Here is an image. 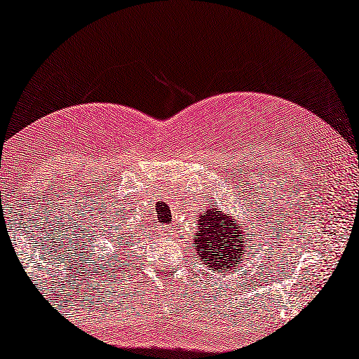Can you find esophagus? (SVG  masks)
I'll use <instances>...</instances> for the list:
<instances>
[{
  "mask_svg": "<svg viewBox=\"0 0 359 359\" xmlns=\"http://www.w3.org/2000/svg\"><path fill=\"white\" fill-rule=\"evenodd\" d=\"M165 230H170V227H165Z\"/></svg>",
  "mask_w": 359,
  "mask_h": 359,
  "instance_id": "1",
  "label": "esophagus"
}]
</instances>
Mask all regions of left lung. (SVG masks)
Segmentation results:
<instances>
[{
  "mask_svg": "<svg viewBox=\"0 0 359 359\" xmlns=\"http://www.w3.org/2000/svg\"><path fill=\"white\" fill-rule=\"evenodd\" d=\"M198 233L193 235L198 258L224 278L238 268V259L247 252L245 220H237L232 212H224L217 205L205 209L198 217Z\"/></svg>",
  "mask_w": 359,
  "mask_h": 359,
  "instance_id": "8db88e82",
  "label": "left lung"
}]
</instances>
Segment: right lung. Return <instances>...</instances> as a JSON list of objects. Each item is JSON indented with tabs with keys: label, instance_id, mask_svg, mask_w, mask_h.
<instances>
[{
	"label": "right lung",
	"instance_id": "1",
	"mask_svg": "<svg viewBox=\"0 0 359 359\" xmlns=\"http://www.w3.org/2000/svg\"><path fill=\"white\" fill-rule=\"evenodd\" d=\"M122 235H124V233H122ZM119 238H122V237H119ZM121 243H122V242H121ZM121 243H119V245H121Z\"/></svg>",
	"mask_w": 359,
	"mask_h": 359
}]
</instances>
